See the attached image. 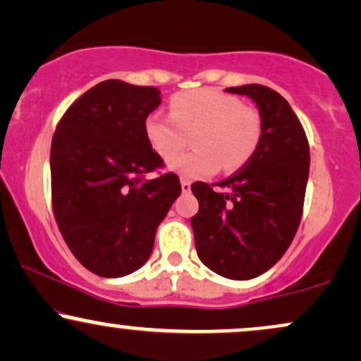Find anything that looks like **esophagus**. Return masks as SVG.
<instances>
[{"label": "esophagus", "mask_w": 361, "mask_h": 361, "mask_svg": "<svg viewBox=\"0 0 361 361\" xmlns=\"http://www.w3.org/2000/svg\"><path fill=\"white\" fill-rule=\"evenodd\" d=\"M181 190H183V193H188L192 190V181L186 180V178H181Z\"/></svg>", "instance_id": "obj_1"}]
</instances>
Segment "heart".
Instances as JSON below:
<instances>
[{"mask_svg": "<svg viewBox=\"0 0 361 361\" xmlns=\"http://www.w3.org/2000/svg\"><path fill=\"white\" fill-rule=\"evenodd\" d=\"M192 134L193 152L169 161V168L186 178L243 168L258 149L263 122L258 110L241 98L215 88L180 91L171 98L169 115L156 110L144 120V135L152 151L169 159Z\"/></svg>", "mask_w": 361, "mask_h": 361, "instance_id": "b5f03b06", "label": "heart"}]
</instances>
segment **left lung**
<instances>
[{
    "mask_svg": "<svg viewBox=\"0 0 361 361\" xmlns=\"http://www.w3.org/2000/svg\"><path fill=\"white\" fill-rule=\"evenodd\" d=\"M227 91L256 102L263 135L251 159L233 176L192 185L198 212L190 222L205 267L226 279L250 280L270 270L299 229L309 142L295 111L275 90L244 85ZM214 185L224 190H214Z\"/></svg>",
    "mask_w": 361,
    "mask_h": 361,
    "instance_id": "8db88e82",
    "label": "left lung"
}]
</instances>
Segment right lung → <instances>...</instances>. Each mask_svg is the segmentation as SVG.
<instances>
[{"instance_id":"right-lung-1","label":"right lung","mask_w":361,"mask_h":361,"mask_svg":"<svg viewBox=\"0 0 361 361\" xmlns=\"http://www.w3.org/2000/svg\"><path fill=\"white\" fill-rule=\"evenodd\" d=\"M159 90L106 80L81 94L57 123L51 146L52 210L85 268L105 279L139 270L157 226L180 197V178L144 135Z\"/></svg>"}]
</instances>
